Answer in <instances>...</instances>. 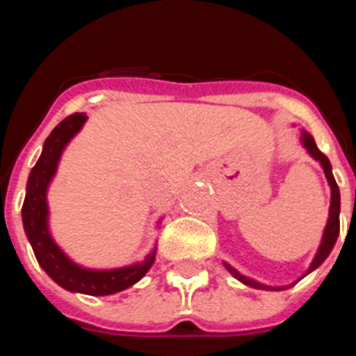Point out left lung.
I'll return each mask as SVG.
<instances>
[{"label": "left lung", "mask_w": 356, "mask_h": 356, "mask_svg": "<svg viewBox=\"0 0 356 356\" xmlns=\"http://www.w3.org/2000/svg\"><path fill=\"white\" fill-rule=\"evenodd\" d=\"M301 142H303L305 149L310 153V156L320 162L321 168H323V172H325L327 181H329V186H331V209H329V220H327L325 231H323V238H321L318 253H316L312 264H310V268L307 270V273H305V275H309L310 271H314L316 268L321 266V262L331 254L332 248H334V243H337L338 234H340V190H338L337 181H334V177H332L331 162H329V159H327V156L318 149V145H316L312 134L307 133V131H301ZM225 268L231 271V275H234L238 281H242L243 284H248V286L259 288V290H284V288H286V286H279V288L266 286V284H260V282L253 281V279H249V277L242 275V273H238L233 266L225 264Z\"/></svg>", "instance_id": "left-lung-1"}]
</instances>
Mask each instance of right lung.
<instances>
[{
  "instance_id": "right-lung-1",
  "label": "right lung",
  "mask_w": 356,
  "mask_h": 356,
  "mask_svg": "<svg viewBox=\"0 0 356 356\" xmlns=\"http://www.w3.org/2000/svg\"><path fill=\"white\" fill-rule=\"evenodd\" d=\"M86 114L75 113L64 118L53 129L51 134L44 142L40 159L31 170L27 179L24 207H22V220H24L25 234L29 238L31 248L42 270L57 282L58 286L70 292L88 293V296H111L133 286L149 271L155 262V249L145 259L136 264L116 268V270H86L75 264L64 254L47 227V186L57 172L58 161L68 142L79 133L85 125Z\"/></svg>"
}]
</instances>
